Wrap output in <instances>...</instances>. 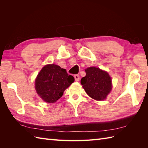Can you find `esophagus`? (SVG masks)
<instances>
[{
	"label": "esophagus",
	"instance_id": "obj_1",
	"mask_svg": "<svg viewBox=\"0 0 148 148\" xmlns=\"http://www.w3.org/2000/svg\"><path fill=\"white\" fill-rule=\"evenodd\" d=\"M74 77L75 78V80H76V81H78L79 80L80 77H79V76L78 74H75L74 76Z\"/></svg>",
	"mask_w": 148,
	"mask_h": 148
}]
</instances>
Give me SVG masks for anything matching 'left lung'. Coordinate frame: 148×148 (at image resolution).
<instances>
[{
	"mask_svg": "<svg viewBox=\"0 0 148 148\" xmlns=\"http://www.w3.org/2000/svg\"><path fill=\"white\" fill-rule=\"evenodd\" d=\"M81 84L86 93L96 100H104L112 89L111 78L108 72L96 67H88Z\"/></svg>",
	"mask_w": 148,
	"mask_h": 148,
	"instance_id": "left-lung-1",
	"label": "left lung"
}]
</instances>
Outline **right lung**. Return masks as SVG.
<instances>
[{
  "instance_id": "right-lung-1",
  "label": "right lung",
  "mask_w": 148,
  "mask_h": 148,
  "mask_svg": "<svg viewBox=\"0 0 148 148\" xmlns=\"http://www.w3.org/2000/svg\"><path fill=\"white\" fill-rule=\"evenodd\" d=\"M74 81L65 69L55 64L46 65L40 71L36 79L37 94L44 101L54 103L60 99L65 89Z\"/></svg>"
}]
</instances>
